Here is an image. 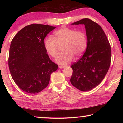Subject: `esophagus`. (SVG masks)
<instances>
[{"instance_id":"esophagus-1","label":"esophagus","mask_w":123,"mask_h":123,"mask_svg":"<svg viewBox=\"0 0 123 123\" xmlns=\"http://www.w3.org/2000/svg\"><path fill=\"white\" fill-rule=\"evenodd\" d=\"M59 68H65L67 67V66H59Z\"/></svg>"}]
</instances>
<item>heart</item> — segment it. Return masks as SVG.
<instances>
[{"label": "heart", "instance_id": "1", "mask_svg": "<svg viewBox=\"0 0 123 123\" xmlns=\"http://www.w3.org/2000/svg\"><path fill=\"white\" fill-rule=\"evenodd\" d=\"M55 38L48 37L44 41L46 49L52 57L57 56L60 46L63 52L56 59L58 64L65 65L72 61L73 57L79 58L84 52L87 47L86 35L82 31L64 27L54 32Z\"/></svg>", "mask_w": 123, "mask_h": 123}]
</instances>
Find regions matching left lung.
Returning a JSON list of instances; mask_svg holds the SVG:
<instances>
[{"instance_id":"1","label":"left lung","mask_w":123,"mask_h":123,"mask_svg":"<svg viewBox=\"0 0 123 123\" xmlns=\"http://www.w3.org/2000/svg\"><path fill=\"white\" fill-rule=\"evenodd\" d=\"M84 25L87 37L86 51L76 62L71 66L73 73L70 81L83 91L92 90L98 86L109 70L111 50L108 40L102 27L88 18L72 25Z\"/></svg>"}]
</instances>
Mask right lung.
<instances>
[{"label": "right lung", "instance_id": "add662e5", "mask_svg": "<svg viewBox=\"0 0 123 123\" xmlns=\"http://www.w3.org/2000/svg\"><path fill=\"white\" fill-rule=\"evenodd\" d=\"M56 27L33 24L18 32L10 47L8 64L15 83L24 91L35 94L49 84L58 65L49 58L44 39Z\"/></svg>", "mask_w": 123, "mask_h": 123}]
</instances>
